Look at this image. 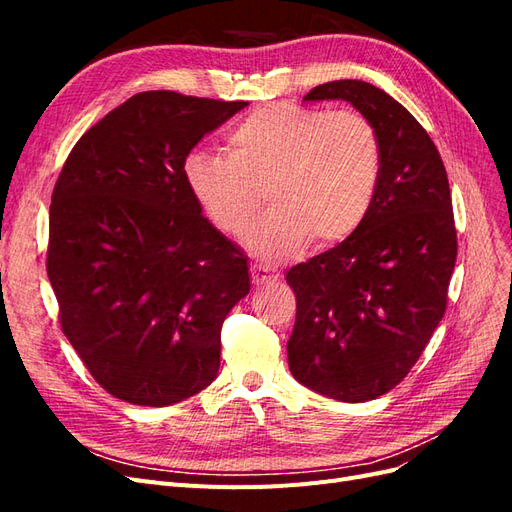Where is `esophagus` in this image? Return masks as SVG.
<instances>
[{
	"label": "esophagus",
	"instance_id": "1",
	"mask_svg": "<svg viewBox=\"0 0 512 512\" xmlns=\"http://www.w3.org/2000/svg\"><path fill=\"white\" fill-rule=\"evenodd\" d=\"M250 273H252V284H254L256 288L265 286V284H271V282L277 280L275 273H271L267 267H260V265H254V267L250 269Z\"/></svg>",
	"mask_w": 512,
	"mask_h": 512
}]
</instances>
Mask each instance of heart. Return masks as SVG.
Instances as JSON below:
<instances>
[{
    "label": "heart",
    "instance_id": "obj_1",
    "mask_svg": "<svg viewBox=\"0 0 512 512\" xmlns=\"http://www.w3.org/2000/svg\"><path fill=\"white\" fill-rule=\"evenodd\" d=\"M183 177L198 205L226 235H245L265 260H288L309 241L331 247L352 237L380 181V138L359 111H318L290 102L256 108L226 136V158L194 151Z\"/></svg>",
    "mask_w": 512,
    "mask_h": 512
}]
</instances>
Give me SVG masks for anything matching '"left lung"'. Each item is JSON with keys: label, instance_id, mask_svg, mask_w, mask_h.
<instances>
[{"label": "left lung", "instance_id": "obj_1", "mask_svg": "<svg viewBox=\"0 0 512 512\" xmlns=\"http://www.w3.org/2000/svg\"><path fill=\"white\" fill-rule=\"evenodd\" d=\"M303 100H346L380 138L378 190L359 230L286 273L297 297L290 374L359 404L408 376L444 316L457 260L453 200L429 134L382 89L331 81Z\"/></svg>", "mask_w": 512, "mask_h": 512}]
</instances>
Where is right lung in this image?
I'll return each mask as SVG.
<instances>
[{"label":"right lung","mask_w":512,"mask_h":512,"mask_svg":"<svg viewBox=\"0 0 512 512\" xmlns=\"http://www.w3.org/2000/svg\"><path fill=\"white\" fill-rule=\"evenodd\" d=\"M247 102L143 91L89 128L51 196L46 273L61 331L106 393L170 406L218 376L247 258L203 215L185 158Z\"/></svg>","instance_id":"add662e5"}]
</instances>
